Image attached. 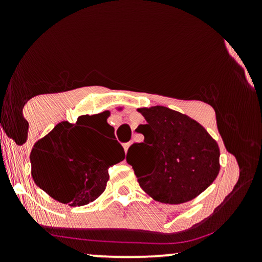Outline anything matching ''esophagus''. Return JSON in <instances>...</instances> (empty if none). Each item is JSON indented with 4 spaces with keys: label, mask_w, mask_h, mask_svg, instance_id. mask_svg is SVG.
I'll return each instance as SVG.
<instances>
[{
    "label": "esophagus",
    "mask_w": 262,
    "mask_h": 262,
    "mask_svg": "<svg viewBox=\"0 0 262 262\" xmlns=\"http://www.w3.org/2000/svg\"><path fill=\"white\" fill-rule=\"evenodd\" d=\"M129 146H130V143H124V144H123V148H124V150H125V151H127V150H128V148H129Z\"/></svg>",
    "instance_id": "1"
}]
</instances>
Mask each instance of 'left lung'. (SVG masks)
<instances>
[{
  "instance_id": "1",
  "label": "left lung",
  "mask_w": 262,
  "mask_h": 262,
  "mask_svg": "<svg viewBox=\"0 0 262 262\" xmlns=\"http://www.w3.org/2000/svg\"><path fill=\"white\" fill-rule=\"evenodd\" d=\"M145 124L137 128L143 143L129 146L128 154H139L149 161L146 170L134 161L140 187L161 203L179 204L193 200L215 180L219 172L217 141L200 123L167 107L138 110Z\"/></svg>"
}]
</instances>
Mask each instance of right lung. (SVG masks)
<instances>
[{
  "label": "right lung",
  "mask_w": 262,
  "mask_h": 262,
  "mask_svg": "<svg viewBox=\"0 0 262 262\" xmlns=\"http://www.w3.org/2000/svg\"><path fill=\"white\" fill-rule=\"evenodd\" d=\"M107 112L81 116L75 124L61 122L35 143L31 152L32 176L43 191L69 206L93 202L106 189L108 169L124 159L117 140L113 145H100L93 128L104 127Z\"/></svg>",
  "instance_id": "add662e5"
}]
</instances>
